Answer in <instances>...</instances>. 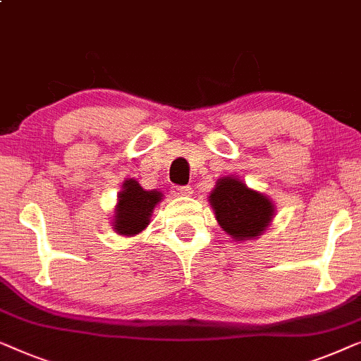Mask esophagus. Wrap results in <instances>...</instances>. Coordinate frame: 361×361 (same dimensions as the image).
Returning <instances> with one entry per match:
<instances>
[{
	"instance_id": "34e87169",
	"label": "esophagus",
	"mask_w": 361,
	"mask_h": 361,
	"mask_svg": "<svg viewBox=\"0 0 361 361\" xmlns=\"http://www.w3.org/2000/svg\"><path fill=\"white\" fill-rule=\"evenodd\" d=\"M171 195L173 196H191L192 188L191 186H173L171 188Z\"/></svg>"
}]
</instances>
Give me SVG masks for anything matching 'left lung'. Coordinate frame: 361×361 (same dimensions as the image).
Here are the masks:
<instances>
[{
  "mask_svg": "<svg viewBox=\"0 0 361 361\" xmlns=\"http://www.w3.org/2000/svg\"><path fill=\"white\" fill-rule=\"evenodd\" d=\"M209 201L216 211V219L232 238L248 240L265 231L273 217L271 201L235 178H221Z\"/></svg>",
  "mask_w": 361,
  "mask_h": 361,
  "instance_id": "1",
  "label": "left lung"
}]
</instances>
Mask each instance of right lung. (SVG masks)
I'll return each instance as SVG.
<instances>
[{"mask_svg": "<svg viewBox=\"0 0 361 361\" xmlns=\"http://www.w3.org/2000/svg\"><path fill=\"white\" fill-rule=\"evenodd\" d=\"M123 188L116 207L114 229L121 235H134L149 226L152 211L161 200V192L145 191L135 180H126Z\"/></svg>", "mask_w": 361, "mask_h": 361, "instance_id": "1", "label": "right lung"}]
</instances>
